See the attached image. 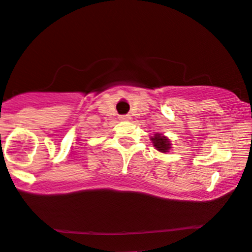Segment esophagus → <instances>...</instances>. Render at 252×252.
Instances as JSON below:
<instances>
[{"label": "esophagus", "mask_w": 252, "mask_h": 252, "mask_svg": "<svg viewBox=\"0 0 252 252\" xmlns=\"http://www.w3.org/2000/svg\"><path fill=\"white\" fill-rule=\"evenodd\" d=\"M120 120L121 121H128V120H130V117H129L128 115H122V116H120Z\"/></svg>", "instance_id": "1"}]
</instances>
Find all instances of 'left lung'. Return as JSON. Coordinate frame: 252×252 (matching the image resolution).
Here are the masks:
<instances>
[{"mask_svg":"<svg viewBox=\"0 0 252 252\" xmlns=\"http://www.w3.org/2000/svg\"><path fill=\"white\" fill-rule=\"evenodd\" d=\"M151 140L152 143L154 145V147H156L159 152H161V153H166V152L171 149L170 140H168L166 136H164L162 134L157 132V134H154V136H152Z\"/></svg>","mask_w":252,"mask_h":252,"instance_id":"8db88e82","label":"left lung"}]
</instances>
